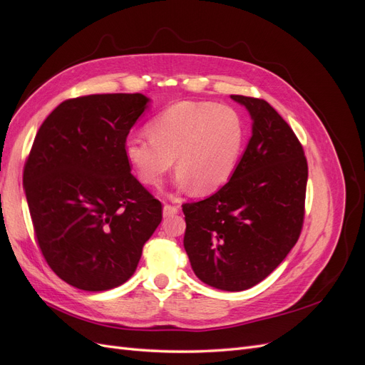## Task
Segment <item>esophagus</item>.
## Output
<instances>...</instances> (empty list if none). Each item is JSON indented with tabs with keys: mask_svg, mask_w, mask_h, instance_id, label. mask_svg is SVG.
<instances>
[{
	"mask_svg": "<svg viewBox=\"0 0 365 365\" xmlns=\"http://www.w3.org/2000/svg\"><path fill=\"white\" fill-rule=\"evenodd\" d=\"M178 213V207L176 205H170V204H164V207H163V215L168 217V216H173V215H176Z\"/></svg>",
	"mask_w": 365,
	"mask_h": 365,
	"instance_id": "esophagus-1",
	"label": "esophagus"
}]
</instances>
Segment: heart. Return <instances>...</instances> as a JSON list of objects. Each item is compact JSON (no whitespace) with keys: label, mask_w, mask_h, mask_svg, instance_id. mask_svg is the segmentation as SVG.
I'll list each match as a JSON object with an SVG mask.
<instances>
[{"label":"heart","mask_w":365,"mask_h":365,"mask_svg":"<svg viewBox=\"0 0 365 365\" xmlns=\"http://www.w3.org/2000/svg\"><path fill=\"white\" fill-rule=\"evenodd\" d=\"M148 132H129L123 140L125 158L137 178L158 187L176 157V181L202 195L231 180L247 140L237 109L215 102L175 103L149 121Z\"/></svg>","instance_id":"1"}]
</instances>
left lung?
<instances>
[{
    "label": "left lung",
    "instance_id": "8db88e82",
    "mask_svg": "<svg viewBox=\"0 0 365 365\" xmlns=\"http://www.w3.org/2000/svg\"><path fill=\"white\" fill-rule=\"evenodd\" d=\"M231 98L251 115L248 146L231 180L182 212L184 248L196 277L236 292L267 279L300 237L307 161L291 126L267 101Z\"/></svg>",
    "mask_w": 365,
    "mask_h": 365
}]
</instances>
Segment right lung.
Listing matches in <instances>:
<instances>
[{
	"label": "right lung",
	"instance_id": "1",
	"mask_svg": "<svg viewBox=\"0 0 365 365\" xmlns=\"http://www.w3.org/2000/svg\"><path fill=\"white\" fill-rule=\"evenodd\" d=\"M149 98L91 94L68 98L43 120L24 165L36 242L48 267L82 291L130 279L163 205L134 175L123 140Z\"/></svg>",
	"mask_w": 365,
	"mask_h": 365
}]
</instances>
